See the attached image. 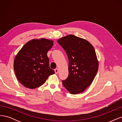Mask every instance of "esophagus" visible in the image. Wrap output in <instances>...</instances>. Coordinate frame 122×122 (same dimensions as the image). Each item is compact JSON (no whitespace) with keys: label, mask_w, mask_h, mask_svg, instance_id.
I'll return each mask as SVG.
<instances>
[{"label":"esophagus","mask_w":122,"mask_h":122,"mask_svg":"<svg viewBox=\"0 0 122 122\" xmlns=\"http://www.w3.org/2000/svg\"><path fill=\"white\" fill-rule=\"evenodd\" d=\"M58 71H59V70H58V69L57 68H56L55 69V72L56 74H58Z\"/></svg>","instance_id":"34e87169"}]
</instances>
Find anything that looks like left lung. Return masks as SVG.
<instances>
[{
    "label": "left lung",
    "instance_id": "8db88e82",
    "mask_svg": "<svg viewBox=\"0 0 122 122\" xmlns=\"http://www.w3.org/2000/svg\"><path fill=\"white\" fill-rule=\"evenodd\" d=\"M65 51L69 60L67 78L64 87L72 94L81 93L92 84L98 69L95 49L84 39L68 35L57 41Z\"/></svg>",
    "mask_w": 122,
    "mask_h": 122
}]
</instances>
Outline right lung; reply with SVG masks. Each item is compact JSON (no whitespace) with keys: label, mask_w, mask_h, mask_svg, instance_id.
I'll list each match as a JSON object with an SVG mask.
<instances>
[{"label":"right lung","mask_w":122,"mask_h":122,"mask_svg":"<svg viewBox=\"0 0 122 122\" xmlns=\"http://www.w3.org/2000/svg\"><path fill=\"white\" fill-rule=\"evenodd\" d=\"M53 41L41 38L31 40L15 57L14 68L18 81L25 87L35 89L44 84L49 76L55 73L50 67L48 51Z\"/></svg>","instance_id":"1"}]
</instances>
